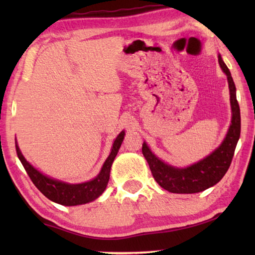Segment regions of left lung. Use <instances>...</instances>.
I'll return each instance as SVG.
<instances>
[{
  "mask_svg": "<svg viewBox=\"0 0 255 255\" xmlns=\"http://www.w3.org/2000/svg\"><path fill=\"white\" fill-rule=\"evenodd\" d=\"M218 62L222 70L227 75L230 86L232 105V125L222 145L202 161L185 169H178L167 165L150 152L146 143L143 144L141 152L147 161L149 169L156 182L163 189L173 193H197L213 187L223 179L230 169L233 156L241 135V111L236 99V88L231 72L223 62L221 55Z\"/></svg>",
  "mask_w": 255,
  "mask_h": 255,
  "instance_id": "8db88e82",
  "label": "left lung"
}]
</instances>
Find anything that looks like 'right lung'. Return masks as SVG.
<instances>
[{
  "label": "right lung",
  "instance_id": "1",
  "mask_svg": "<svg viewBox=\"0 0 255 255\" xmlns=\"http://www.w3.org/2000/svg\"><path fill=\"white\" fill-rule=\"evenodd\" d=\"M125 131H122L115 139L109 157L106 159V162L103 164L101 169V172L99 173L97 178L89 181V182L80 184H68L65 182H62V181L50 179L48 176L41 174L39 171L34 169L31 164H29L25 161V158L23 157V155L21 154L16 144L15 149L16 154H18V157L21 163H22L29 178L31 179L32 183L36 185L37 189L39 190L42 195L48 198L49 200L57 202L59 205L76 206L88 204V202L97 199V198L105 191L108 181H109L112 162H114L116 155H117L120 146H122Z\"/></svg>",
  "mask_w": 255,
  "mask_h": 255
}]
</instances>
